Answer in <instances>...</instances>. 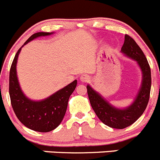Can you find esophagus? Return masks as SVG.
<instances>
[{
  "instance_id": "34e87169",
  "label": "esophagus",
  "mask_w": 160,
  "mask_h": 160,
  "mask_svg": "<svg viewBox=\"0 0 160 160\" xmlns=\"http://www.w3.org/2000/svg\"><path fill=\"white\" fill-rule=\"evenodd\" d=\"M80 80L81 82H86L89 80V76L87 75H82V76L80 77Z\"/></svg>"
}]
</instances>
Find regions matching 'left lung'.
<instances>
[{
    "mask_svg": "<svg viewBox=\"0 0 160 160\" xmlns=\"http://www.w3.org/2000/svg\"><path fill=\"white\" fill-rule=\"evenodd\" d=\"M121 51L137 61L142 72V85L134 102L126 108H117L89 85H87L90 103L99 119L106 125L117 129H123L132 125L142 116L148 105L152 83L151 70L148 61L139 46L128 35L124 36V42Z\"/></svg>",
    "mask_w": 160,
    "mask_h": 160,
    "instance_id": "8db88e82",
    "label": "left lung"
}]
</instances>
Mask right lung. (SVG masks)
Listing matches in <instances>:
<instances>
[{"label":"right lung","mask_w":160,"mask_h":160,"mask_svg":"<svg viewBox=\"0 0 160 160\" xmlns=\"http://www.w3.org/2000/svg\"><path fill=\"white\" fill-rule=\"evenodd\" d=\"M51 34L53 32L35 33L24 45L39 36ZM22 47L15 54L9 75V95L12 108L18 119L28 128L39 132H51L59 126L65 115L69 97L76 88L77 80L45 99L34 101L28 99L22 91L17 77L16 64Z\"/></svg>","instance_id":"right-lung-1"}]
</instances>
